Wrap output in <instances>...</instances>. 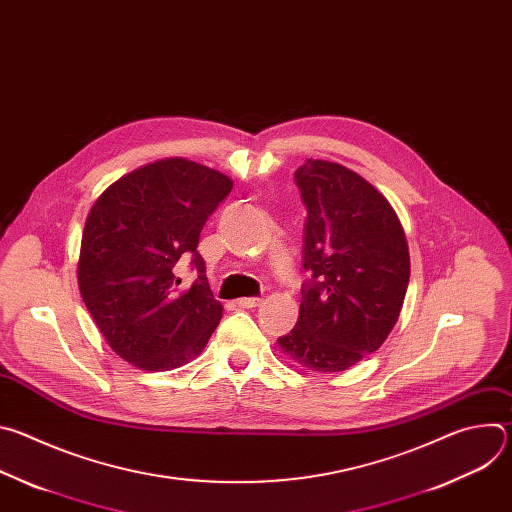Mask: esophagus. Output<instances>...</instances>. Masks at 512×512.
<instances>
[{
  "mask_svg": "<svg viewBox=\"0 0 512 512\" xmlns=\"http://www.w3.org/2000/svg\"><path fill=\"white\" fill-rule=\"evenodd\" d=\"M261 298H241V300H237V306L239 308H247V310H251V308H257V306H261Z\"/></svg>",
  "mask_w": 512,
  "mask_h": 512,
  "instance_id": "1",
  "label": "esophagus"
}]
</instances>
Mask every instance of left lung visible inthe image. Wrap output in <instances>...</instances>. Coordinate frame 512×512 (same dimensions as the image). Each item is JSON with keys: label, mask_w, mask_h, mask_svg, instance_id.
<instances>
[{"label": "left lung", "mask_w": 512, "mask_h": 512, "mask_svg": "<svg viewBox=\"0 0 512 512\" xmlns=\"http://www.w3.org/2000/svg\"><path fill=\"white\" fill-rule=\"evenodd\" d=\"M308 210L296 328L281 350L318 373H340L393 330L409 283V249L387 198L356 172L308 160L296 170Z\"/></svg>", "instance_id": "left-lung-1"}]
</instances>
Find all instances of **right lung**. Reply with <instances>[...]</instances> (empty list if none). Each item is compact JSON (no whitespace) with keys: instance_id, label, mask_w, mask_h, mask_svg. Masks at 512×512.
<instances>
[{"instance_id":"right-lung-1","label":"right lung","mask_w":512,"mask_h":512,"mask_svg":"<svg viewBox=\"0 0 512 512\" xmlns=\"http://www.w3.org/2000/svg\"><path fill=\"white\" fill-rule=\"evenodd\" d=\"M233 190L225 174L182 158L133 170L111 184L85 223L79 289L107 344L143 371L194 358L223 318L196 251L208 216ZM190 260L199 277L180 288Z\"/></svg>"}]
</instances>
